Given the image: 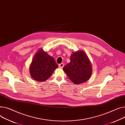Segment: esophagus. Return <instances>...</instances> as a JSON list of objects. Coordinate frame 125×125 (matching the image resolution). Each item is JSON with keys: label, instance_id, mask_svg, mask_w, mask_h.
<instances>
[{"label": "esophagus", "instance_id": "esophagus-1", "mask_svg": "<svg viewBox=\"0 0 125 125\" xmlns=\"http://www.w3.org/2000/svg\"><path fill=\"white\" fill-rule=\"evenodd\" d=\"M64 67V63H61L59 65V67L60 68H63Z\"/></svg>", "mask_w": 125, "mask_h": 125}]
</instances>
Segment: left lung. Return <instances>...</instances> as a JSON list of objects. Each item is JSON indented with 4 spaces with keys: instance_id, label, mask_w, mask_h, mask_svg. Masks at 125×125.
Listing matches in <instances>:
<instances>
[{
    "instance_id": "left-lung-1",
    "label": "left lung",
    "mask_w": 125,
    "mask_h": 125,
    "mask_svg": "<svg viewBox=\"0 0 125 125\" xmlns=\"http://www.w3.org/2000/svg\"><path fill=\"white\" fill-rule=\"evenodd\" d=\"M70 62L65 65L63 70L74 84L85 82L92 74V66L83 51L74 52L70 56Z\"/></svg>"
}]
</instances>
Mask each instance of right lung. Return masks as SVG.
<instances>
[{
  "label": "right lung",
  "instance_id": "1",
  "mask_svg": "<svg viewBox=\"0 0 125 125\" xmlns=\"http://www.w3.org/2000/svg\"><path fill=\"white\" fill-rule=\"evenodd\" d=\"M58 67L54 58L43 49H40L34 55L30 66L31 78L39 82L47 80Z\"/></svg>",
  "mask_w": 125,
  "mask_h": 125
}]
</instances>
